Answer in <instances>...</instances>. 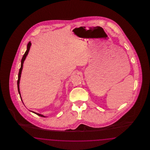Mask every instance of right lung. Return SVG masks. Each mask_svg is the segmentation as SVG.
I'll return each instance as SVG.
<instances>
[{
    "mask_svg": "<svg viewBox=\"0 0 150 150\" xmlns=\"http://www.w3.org/2000/svg\"><path fill=\"white\" fill-rule=\"evenodd\" d=\"M31 43L30 42H29L28 44V45H27V50H26V51L25 52V54H23V57H22V58L21 67H20V69L19 72H18V80H17V88H18V93L20 94V98H21V93H20V87H19V86H19V84H20V80L22 70V67H23V64L24 61H25V59H26V56H28V53H29V50H30V47H31ZM21 99L22 100V98H21ZM31 112H33V113H34V114H35L38 115V116H42V117H45V116H44L43 115L39 114L36 113V112H34V111H31Z\"/></svg>",
    "mask_w": 150,
    "mask_h": 150,
    "instance_id": "right-lung-1",
    "label": "right lung"
}]
</instances>
